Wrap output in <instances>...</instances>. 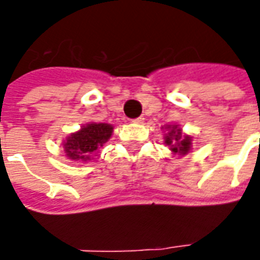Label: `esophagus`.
Masks as SVG:
<instances>
[{"instance_id":"esophagus-1","label":"esophagus","mask_w":260,"mask_h":260,"mask_svg":"<svg viewBox=\"0 0 260 260\" xmlns=\"http://www.w3.org/2000/svg\"><path fill=\"white\" fill-rule=\"evenodd\" d=\"M132 122H135V124H143V122H144V118L143 117L135 118V120H132Z\"/></svg>"}]
</instances>
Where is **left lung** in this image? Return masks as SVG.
Segmentation results:
<instances>
[{"mask_svg":"<svg viewBox=\"0 0 260 260\" xmlns=\"http://www.w3.org/2000/svg\"><path fill=\"white\" fill-rule=\"evenodd\" d=\"M165 144L170 147L173 155L185 156L193 148V136L182 132L178 124L165 125Z\"/></svg>","mask_w":260,"mask_h":260,"instance_id":"left-lung-1","label":"left lung"}]
</instances>
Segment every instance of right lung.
I'll use <instances>...</instances> for the list:
<instances>
[{
	"instance_id": "1",
	"label": "right lung",
	"mask_w": 260,
	"mask_h": 260,
	"mask_svg": "<svg viewBox=\"0 0 260 260\" xmlns=\"http://www.w3.org/2000/svg\"><path fill=\"white\" fill-rule=\"evenodd\" d=\"M113 134V125L106 122H89L81 129L73 132L63 142V151L67 159L74 162L91 160L100 147L105 144Z\"/></svg>"
}]
</instances>
